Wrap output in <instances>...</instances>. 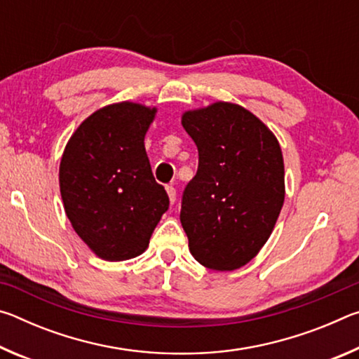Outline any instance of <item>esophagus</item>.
<instances>
[{"mask_svg": "<svg viewBox=\"0 0 359 359\" xmlns=\"http://www.w3.org/2000/svg\"><path fill=\"white\" fill-rule=\"evenodd\" d=\"M166 191H168L169 201H171V204H174V203H175V198H177V191H175L174 185H168V187H166Z\"/></svg>", "mask_w": 359, "mask_h": 359, "instance_id": "34e87169", "label": "esophagus"}]
</instances>
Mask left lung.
<instances>
[{
    "instance_id": "8db88e82",
    "label": "left lung",
    "mask_w": 359,
    "mask_h": 359,
    "mask_svg": "<svg viewBox=\"0 0 359 359\" xmlns=\"http://www.w3.org/2000/svg\"><path fill=\"white\" fill-rule=\"evenodd\" d=\"M182 126L199 155L182 196L188 247L209 269L234 271L257 257L282 210L280 144L257 115L233 102L187 111Z\"/></svg>"
}]
</instances>
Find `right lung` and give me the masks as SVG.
<instances>
[{"label": "right lung", "mask_w": 359, "mask_h": 359, "mask_svg": "<svg viewBox=\"0 0 359 359\" xmlns=\"http://www.w3.org/2000/svg\"><path fill=\"white\" fill-rule=\"evenodd\" d=\"M156 107L123 101L85 118L60 163L65 212L85 244L106 261H125L149 247L169 208L156 184L144 137Z\"/></svg>", "instance_id": "add662e5"}]
</instances>
